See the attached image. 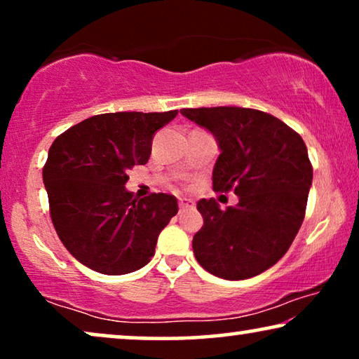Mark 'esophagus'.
<instances>
[{
	"label": "esophagus",
	"mask_w": 359,
	"mask_h": 359,
	"mask_svg": "<svg viewBox=\"0 0 359 359\" xmlns=\"http://www.w3.org/2000/svg\"><path fill=\"white\" fill-rule=\"evenodd\" d=\"M194 208V201L186 199V198H180V209L181 210H188Z\"/></svg>",
	"instance_id": "34e87169"
}]
</instances>
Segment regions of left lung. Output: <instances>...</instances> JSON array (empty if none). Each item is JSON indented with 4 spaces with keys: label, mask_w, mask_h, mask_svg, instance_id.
Wrapping results in <instances>:
<instances>
[{
    "label": "left lung",
    "mask_w": 359,
    "mask_h": 359,
    "mask_svg": "<svg viewBox=\"0 0 359 359\" xmlns=\"http://www.w3.org/2000/svg\"><path fill=\"white\" fill-rule=\"evenodd\" d=\"M214 135L220 155L212 170L215 191L238 196L222 210L201 199L204 225L193 238L205 271L238 281L258 276L291 247L306 214L312 165L302 137L278 117L235 106L181 109Z\"/></svg>",
    "instance_id": "1"
}]
</instances>
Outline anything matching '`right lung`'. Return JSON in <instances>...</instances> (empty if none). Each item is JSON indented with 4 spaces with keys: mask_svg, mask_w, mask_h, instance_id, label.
I'll use <instances>...</instances> for the list:
<instances>
[{
    "mask_svg": "<svg viewBox=\"0 0 359 359\" xmlns=\"http://www.w3.org/2000/svg\"><path fill=\"white\" fill-rule=\"evenodd\" d=\"M178 111L109 112L58 135L42 178L58 238L81 264L101 274H127L155 255L161 230L178 212L175 196L135 199L127 171L145 165L155 132Z\"/></svg>",
    "mask_w": 359,
    "mask_h": 359,
    "instance_id": "right-lung-1",
    "label": "right lung"
}]
</instances>
